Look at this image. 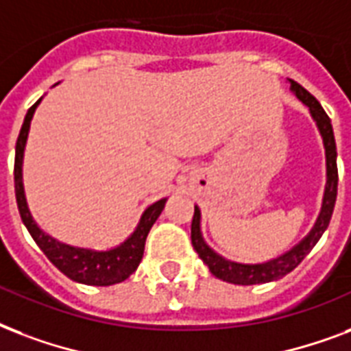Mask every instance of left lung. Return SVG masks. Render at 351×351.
I'll use <instances>...</instances> for the list:
<instances>
[{
    "mask_svg": "<svg viewBox=\"0 0 351 351\" xmlns=\"http://www.w3.org/2000/svg\"><path fill=\"white\" fill-rule=\"evenodd\" d=\"M291 84L293 93L297 95L298 99L302 100L304 104L308 106L311 115H313L315 122L320 130L322 141H324L326 148V168H328V183H326V194L324 203H322V210L320 216L315 223L313 230L304 238L297 247H293L291 251L282 254L276 260L265 263H256V265H249V263H236L225 260L219 254L206 245L199 232V208H194V218H192V229H190V240H192V247L194 251L199 254V258L208 265L210 273L219 280H225L229 284H238V286H254V284H265V282H273L282 276H286L287 273H291L293 269L297 267L298 263L302 262L306 254L315 247V243L320 240V236L324 234V230L330 225L331 214H333V206H335L337 199V183H339V172H337V146L335 137H333V128H331L330 117L326 115V111L322 110V106L319 104V100L315 99L313 95L306 91V89L297 84L295 80H289Z\"/></svg>",
    "mask_w": 351,
    "mask_h": 351,
    "instance_id": "1",
    "label": "left lung"
}]
</instances>
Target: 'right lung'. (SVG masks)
Masks as SVG:
<instances>
[{
	"instance_id": "right-lung-1",
	"label": "right lung",
	"mask_w": 351,
	"mask_h": 351,
	"mask_svg": "<svg viewBox=\"0 0 351 351\" xmlns=\"http://www.w3.org/2000/svg\"><path fill=\"white\" fill-rule=\"evenodd\" d=\"M32 104L29 108L23 121V126L20 130L18 141H16V157H14V190H16V203L20 210L21 221L31 232L32 240L36 241V245L43 251V254L51 260L54 267H58L67 278L86 284V286H113L130 276V274L138 267V263L143 260L145 252L146 236L150 232L152 225L156 223L159 218L162 206L167 199H161L150 205L143 214V218L138 221L137 229L122 245L111 249V251L97 252L89 249H80V247H71L60 243L49 234H45L32 219L29 208H27L25 194H23V183H21V161H23V150H25L27 135L31 128V119L34 115L36 106Z\"/></svg>"
}]
</instances>
